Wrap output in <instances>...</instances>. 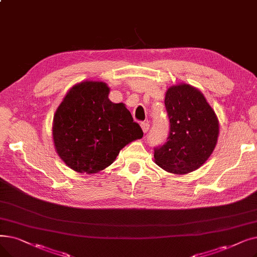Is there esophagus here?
<instances>
[{
  "mask_svg": "<svg viewBox=\"0 0 257 257\" xmlns=\"http://www.w3.org/2000/svg\"><path fill=\"white\" fill-rule=\"evenodd\" d=\"M141 127H142V130H143V132L144 133H146L148 130H149V127H150V125L148 124V122H142L141 124Z\"/></svg>",
  "mask_w": 257,
  "mask_h": 257,
  "instance_id": "34e87169",
  "label": "esophagus"
}]
</instances>
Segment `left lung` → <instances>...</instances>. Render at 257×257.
<instances>
[{"label": "left lung", "mask_w": 257, "mask_h": 257, "mask_svg": "<svg viewBox=\"0 0 257 257\" xmlns=\"http://www.w3.org/2000/svg\"><path fill=\"white\" fill-rule=\"evenodd\" d=\"M170 121L167 142L154 148V159L164 170L186 174L198 169L213 152L218 138L214 110L196 88L180 84L166 92Z\"/></svg>", "instance_id": "left-lung-1"}]
</instances>
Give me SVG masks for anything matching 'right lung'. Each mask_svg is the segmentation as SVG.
<instances>
[{
	"label": "right lung",
	"mask_w": 257,
	"mask_h": 257,
	"mask_svg": "<svg viewBox=\"0 0 257 257\" xmlns=\"http://www.w3.org/2000/svg\"><path fill=\"white\" fill-rule=\"evenodd\" d=\"M108 95L107 84L85 81L70 89L55 111V150L76 172L104 170L127 144L143 138L141 126L125 105L112 103Z\"/></svg>",
	"instance_id": "1"
}]
</instances>
